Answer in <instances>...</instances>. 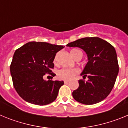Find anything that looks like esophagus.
I'll list each match as a JSON object with an SVG mask.
<instances>
[{
    "mask_svg": "<svg viewBox=\"0 0 128 128\" xmlns=\"http://www.w3.org/2000/svg\"><path fill=\"white\" fill-rule=\"evenodd\" d=\"M64 82H65V84H67L68 82V81H66V80H65V81H64Z\"/></svg>",
    "mask_w": 128,
    "mask_h": 128,
    "instance_id": "obj_1",
    "label": "esophagus"
}]
</instances>
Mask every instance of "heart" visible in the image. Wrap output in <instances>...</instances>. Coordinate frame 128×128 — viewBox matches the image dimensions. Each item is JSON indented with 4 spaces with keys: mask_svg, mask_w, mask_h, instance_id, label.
<instances>
[{
    "mask_svg": "<svg viewBox=\"0 0 128 128\" xmlns=\"http://www.w3.org/2000/svg\"><path fill=\"white\" fill-rule=\"evenodd\" d=\"M71 54H72V57L75 58L76 56L78 53H80L81 55H82V52L80 50H78L76 48L72 49L70 51ZM79 74V70L76 68H62L60 70H59L58 72V76L62 80H66V81H69V80H72L73 78H75L76 75Z\"/></svg>",
    "mask_w": 128,
    "mask_h": 128,
    "instance_id": "b5f03b06",
    "label": "heart"
}]
</instances>
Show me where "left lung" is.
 Here are the masks:
<instances>
[{
	"label": "left lung",
	"instance_id": "left-lung-1",
	"mask_svg": "<svg viewBox=\"0 0 128 128\" xmlns=\"http://www.w3.org/2000/svg\"><path fill=\"white\" fill-rule=\"evenodd\" d=\"M67 47L82 48L88 62L80 75L88 81L79 80V87L72 92L76 101L94 104L102 101L110 94L118 73V64L115 48L98 37H86L69 43Z\"/></svg>",
	"mask_w": 128,
	"mask_h": 128
}]
</instances>
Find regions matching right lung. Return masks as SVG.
<instances>
[{
    "instance_id": "add662e5",
    "label": "right lung",
    "mask_w": 128,
    "mask_h": 128,
    "mask_svg": "<svg viewBox=\"0 0 128 128\" xmlns=\"http://www.w3.org/2000/svg\"><path fill=\"white\" fill-rule=\"evenodd\" d=\"M63 46L47 42H28L16 50L10 66L13 86L19 96L26 102L46 105L55 100L63 81H46L44 76L49 73L53 61Z\"/></svg>"
}]
</instances>
